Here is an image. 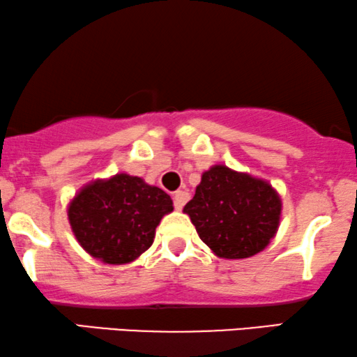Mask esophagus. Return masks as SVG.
<instances>
[{"label": "esophagus", "instance_id": "34e87169", "mask_svg": "<svg viewBox=\"0 0 357 357\" xmlns=\"http://www.w3.org/2000/svg\"><path fill=\"white\" fill-rule=\"evenodd\" d=\"M173 199H174L176 209H183V206L189 201V192L188 191H176Z\"/></svg>", "mask_w": 357, "mask_h": 357}]
</instances>
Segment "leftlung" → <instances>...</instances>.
Listing matches in <instances>:
<instances>
[{"instance_id":"obj_1","label":"left lung","mask_w":357,"mask_h":357,"mask_svg":"<svg viewBox=\"0 0 357 357\" xmlns=\"http://www.w3.org/2000/svg\"><path fill=\"white\" fill-rule=\"evenodd\" d=\"M183 212L212 254L227 260L249 259L277 234L282 199L265 179L214 165L202 173Z\"/></svg>"}]
</instances>
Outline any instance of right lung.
<instances>
[{"instance_id":"right-lung-1","label":"right lung","mask_w":357,"mask_h":357,"mask_svg":"<svg viewBox=\"0 0 357 357\" xmlns=\"http://www.w3.org/2000/svg\"><path fill=\"white\" fill-rule=\"evenodd\" d=\"M173 209L163 189L119 173L80 188L67 206V218L89 255L103 264L123 265L150 249L158 224Z\"/></svg>"}]
</instances>
